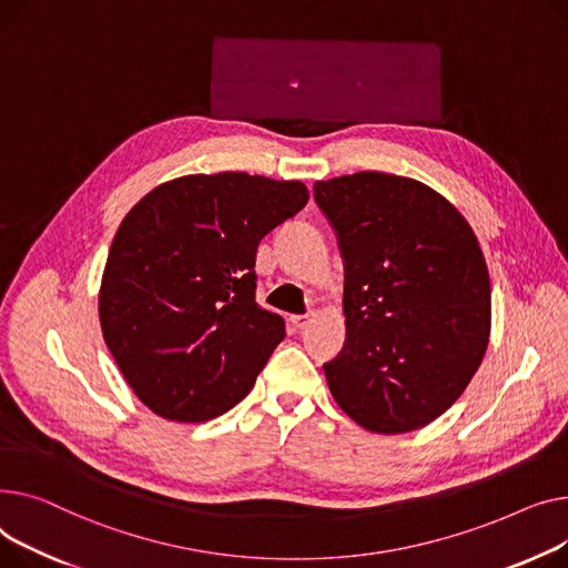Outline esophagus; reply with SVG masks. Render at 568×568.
Wrapping results in <instances>:
<instances>
[{
    "instance_id": "34e87169",
    "label": "esophagus",
    "mask_w": 568,
    "mask_h": 568,
    "mask_svg": "<svg viewBox=\"0 0 568 568\" xmlns=\"http://www.w3.org/2000/svg\"><path fill=\"white\" fill-rule=\"evenodd\" d=\"M314 321V312H307V314H297V316H291V325L295 329H305L310 323Z\"/></svg>"
}]
</instances>
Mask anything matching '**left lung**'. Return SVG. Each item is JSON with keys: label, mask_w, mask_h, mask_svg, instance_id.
Segmentation results:
<instances>
[{"label": "left lung", "mask_w": 568, "mask_h": 568, "mask_svg": "<svg viewBox=\"0 0 568 568\" xmlns=\"http://www.w3.org/2000/svg\"><path fill=\"white\" fill-rule=\"evenodd\" d=\"M344 258L346 342L323 364L359 426L408 433L463 394L490 337V280L465 217L428 185L357 172L314 183Z\"/></svg>", "instance_id": "1"}]
</instances>
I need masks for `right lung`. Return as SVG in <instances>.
Returning a JSON list of instances; mask_svg holds the SVG:
<instances>
[{"instance_id":"obj_1","label":"right lung","mask_w":568,"mask_h":568,"mask_svg":"<svg viewBox=\"0 0 568 568\" xmlns=\"http://www.w3.org/2000/svg\"><path fill=\"white\" fill-rule=\"evenodd\" d=\"M307 199L300 181L194 174L123 217L98 314L123 378L155 415L206 422L250 394L286 335L284 318L256 303V247Z\"/></svg>"}]
</instances>
